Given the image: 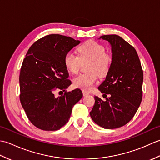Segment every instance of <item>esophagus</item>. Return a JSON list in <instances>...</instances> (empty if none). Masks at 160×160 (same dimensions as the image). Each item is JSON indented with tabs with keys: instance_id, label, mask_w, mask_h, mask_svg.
<instances>
[{
	"instance_id": "1",
	"label": "esophagus",
	"mask_w": 160,
	"mask_h": 160,
	"mask_svg": "<svg viewBox=\"0 0 160 160\" xmlns=\"http://www.w3.org/2000/svg\"><path fill=\"white\" fill-rule=\"evenodd\" d=\"M82 93H83L84 96H87V95H89V93L87 92V91H82Z\"/></svg>"
}]
</instances>
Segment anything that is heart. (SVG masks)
<instances>
[{
  "mask_svg": "<svg viewBox=\"0 0 160 160\" xmlns=\"http://www.w3.org/2000/svg\"><path fill=\"white\" fill-rule=\"evenodd\" d=\"M103 45L93 40H89L78 49V56L68 52L64 56V63L67 69L72 73H78L81 62L89 60L86 73L81 74L73 80V86L83 91H89L98 80V74L105 76L110 69L112 58L105 52Z\"/></svg>",
  "mask_w": 160,
  "mask_h": 160,
  "instance_id": "1",
  "label": "heart"
}]
</instances>
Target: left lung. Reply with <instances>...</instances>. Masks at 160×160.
I'll return each instance as SVG.
<instances>
[{"mask_svg":"<svg viewBox=\"0 0 160 160\" xmlns=\"http://www.w3.org/2000/svg\"><path fill=\"white\" fill-rule=\"evenodd\" d=\"M100 38L110 43L112 62L106 79L98 87L106 100L95 96L90 115L101 127L117 128L127 124L140 107L143 71L136 50L120 36L104 35Z\"/></svg>","mask_w":160,"mask_h":160,"instance_id":"1","label":"left lung"}]
</instances>
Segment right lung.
Instances as JSON below:
<instances>
[{
  "instance_id": "1",
  "label": "right lung",
  "mask_w": 160,
  "mask_h": 160,
  "mask_svg": "<svg viewBox=\"0 0 160 160\" xmlns=\"http://www.w3.org/2000/svg\"><path fill=\"white\" fill-rule=\"evenodd\" d=\"M80 42L71 37L50 34L33 43L23 60L20 100L29 121L41 130L56 131L66 124L73 106L82 98L79 89L67 92L71 82L64 63L65 53ZM56 90L65 93L56 98Z\"/></svg>"
}]
</instances>
